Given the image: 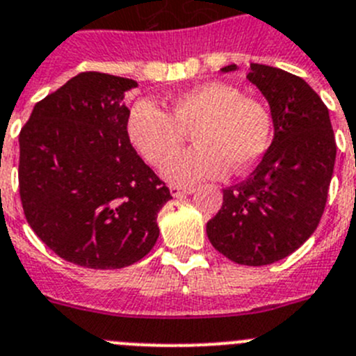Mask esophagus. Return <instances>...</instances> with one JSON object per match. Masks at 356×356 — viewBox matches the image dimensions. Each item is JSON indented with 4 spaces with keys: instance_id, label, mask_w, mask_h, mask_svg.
<instances>
[{
    "instance_id": "34e87169",
    "label": "esophagus",
    "mask_w": 356,
    "mask_h": 356,
    "mask_svg": "<svg viewBox=\"0 0 356 356\" xmlns=\"http://www.w3.org/2000/svg\"><path fill=\"white\" fill-rule=\"evenodd\" d=\"M193 191H195V188H181V186H170V193H172V197H175V198L182 197V195H190V193H193Z\"/></svg>"
}]
</instances>
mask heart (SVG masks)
<instances>
[{
  "label": "heart",
  "instance_id": "1",
  "mask_svg": "<svg viewBox=\"0 0 356 356\" xmlns=\"http://www.w3.org/2000/svg\"><path fill=\"white\" fill-rule=\"evenodd\" d=\"M191 130L197 147L175 155ZM127 136L147 163L165 161L161 175L166 181L193 186L223 177L230 168L238 174L250 170L270 147L273 124L261 101L245 97L230 83L209 81L179 94L170 113L150 101L136 102L127 117Z\"/></svg>",
  "mask_w": 356,
  "mask_h": 356
}]
</instances>
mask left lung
Wrapping results in <instances>:
<instances>
[{
  "mask_svg": "<svg viewBox=\"0 0 356 356\" xmlns=\"http://www.w3.org/2000/svg\"><path fill=\"white\" fill-rule=\"evenodd\" d=\"M238 70L223 67L222 72ZM270 104L273 140L241 184L223 190L222 209L207 222L211 245L245 266L273 264L310 238L325 211L334 175L328 108L305 79L252 63L246 76Z\"/></svg>",
  "mask_w": 356,
  "mask_h": 356,
  "instance_id": "8db88e82",
  "label": "left lung"
}]
</instances>
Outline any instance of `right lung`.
<instances>
[{
	"instance_id": "right-lung-1",
	"label": "right lung",
	"mask_w": 356,
	"mask_h": 356,
	"mask_svg": "<svg viewBox=\"0 0 356 356\" xmlns=\"http://www.w3.org/2000/svg\"><path fill=\"white\" fill-rule=\"evenodd\" d=\"M134 79L81 72L37 102L19 134V193L54 254L120 270L149 254L170 190L136 154L124 97Z\"/></svg>"
}]
</instances>
